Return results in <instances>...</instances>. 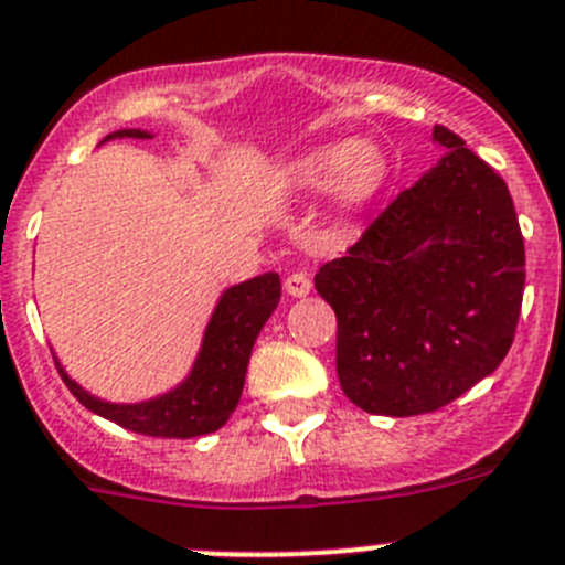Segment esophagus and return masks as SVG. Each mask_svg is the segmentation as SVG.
<instances>
[{
	"label": "esophagus",
	"mask_w": 565,
	"mask_h": 565,
	"mask_svg": "<svg viewBox=\"0 0 565 565\" xmlns=\"http://www.w3.org/2000/svg\"><path fill=\"white\" fill-rule=\"evenodd\" d=\"M284 289H287V295H292V298H303V295L312 292V281H309L307 273H292V276H287V281H284Z\"/></svg>",
	"instance_id": "obj_1"
}]
</instances>
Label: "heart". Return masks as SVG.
Instances as JSON below:
<instances>
[{"label":"heart","instance_id":"heart-1","mask_svg":"<svg viewBox=\"0 0 565 565\" xmlns=\"http://www.w3.org/2000/svg\"><path fill=\"white\" fill-rule=\"evenodd\" d=\"M388 177V160L383 149L369 140L329 143L295 157L284 171V182L292 194H320L332 188V194L345 205L369 202L383 188Z\"/></svg>","mask_w":565,"mask_h":565}]
</instances>
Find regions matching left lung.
Listing matches in <instances>:
<instances>
[{"label":"left lung","mask_w":565,"mask_h":565,"mask_svg":"<svg viewBox=\"0 0 565 565\" xmlns=\"http://www.w3.org/2000/svg\"><path fill=\"white\" fill-rule=\"evenodd\" d=\"M445 154L327 262L315 289L338 315V377L358 408L416 416L454 403L510 352L523 236L507 182L459 135Z\"/></svg>","instance_id":"8db88e82"}]
</instances>
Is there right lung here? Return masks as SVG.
<instances>
[{"label": "right lung", "mask_w": 565, "mask_h": 565, "mask_svg": "<svg viewBox=\"0 0 565 565\" xmlns=\"http://www.w3.org/2000/svg\"><path fill=\"white\" fill-rule=\"evenodd\" d=\"M124 137L149 140L154 135L146 129H118L106 135L100 146L109 140H124ZM278 301H281L278 273H264L250 281L222 289L220 301L213 307L205 332H202L200 352L185 377L174 388L140 399V403H109V399L89 394L70 377L55 354L53 358L61 380L67 383L75 399L93 414L104 416L126 430H135V434L160 436V439H194V436L220 430L236 411L238 396L245 388L253 343L267 318L276 312Z\"/></svg>", "instance_id": "right-lung-1"}]
</instances>
